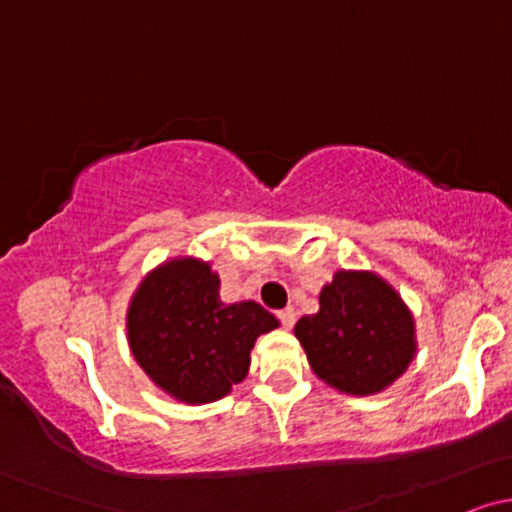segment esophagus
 Wrapping results in <instances>:
<instances>
[{
  "mask_svg": "<svg viewBox=\"0 0 512 512\" xmlns=\"http://www.w3.org/2000/svg\"><path fill=\"white\" fill-rule=\"evenodd\" d=\"M276 317H279L281 325L286 327V330H291L293 322H296V310L293 308H284V310H276Z\"/></svg>",
  "mask_w": 512,
  "mask_h": 512,
  "instance_id": "esophagus-1",
  "label": "esophagus"
}]
</instances>
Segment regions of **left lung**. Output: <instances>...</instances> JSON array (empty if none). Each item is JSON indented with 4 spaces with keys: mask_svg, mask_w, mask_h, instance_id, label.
<instances>
[{
    "mask_svg": "<svg viewBox=\"0 0 512 512\" xmlns=\"http://www.w3.org/2000/svg\"><path fill=\"white\" fill-rule=\"evenodd\" d=\"M317 378L373 395L395 383L414 358V320L390 284L370 272H337L320 293V313L296 322Z\"/></svg>",
    "mask_w": 512,
    "mask_h": 512,
    "instance_id": "8db88e82",
    "label": "left lung"
}]
</instances>
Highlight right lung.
<instances>
[{
  "instance_id": "add662e5",
  "label": "right lung",
  "mask_w": 512,
  "mask_h": 512,
  "mask_svg": "<svg viewBox=\"0 0 512 512\" xmlns=\"http://www.w3.org/2000/svg\"><path fill=\"white\" fill-rule=\"evenodd\" d=\"M279 325L260 303L226 305L209 264L173 260L134 293L127 327L132 354L158 387L204 404L248 375L255 339Z\"/></svg>"
}]
</instances>
